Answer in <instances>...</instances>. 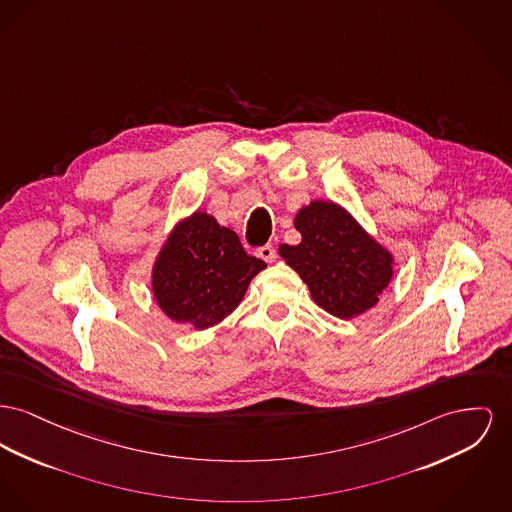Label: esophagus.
Segmentation results:
<instances>
[{"label":"esophagus","mask_w":512,"mask_h":512,"mask_svg":"<svg viewBox=\"0 0 512 512\" xmlns=\"http://www.w3.org/2000/svg\"><path fill=\"white\" fill-rule=\"evenodd\" d=\"M257 257H261L267 263H274L276 261V249L272 245H263L257 249Z\"/></svg>","instance_id":"esophagus-1"}]
</instances>
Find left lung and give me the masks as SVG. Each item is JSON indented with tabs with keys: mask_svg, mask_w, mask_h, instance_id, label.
<instances>
[{
	"mask_svg": "<svg viewBox=\"0 0 512 512\" xmlns=\"http://www.w3.org/2000/svg\"><path fill=\"white\" fill-rule=\"evenodd\" d=\"M294 226L300 243H282L278 253L300 274L319 307L338 319H354L377 305L391 282V251L332 201L301 207Z\"/></svg>",
	"mask_w": 512,
	"mask_h": 512,
	"instance_id": "1",
	"label": "left lung"
}]
</instances>
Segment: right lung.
Returning <instances> with one entry per match:
<instances>
[{"label":"right lung","instance_id":"1","mask_svg":"<svg viewBox=\"0 0 512 512\" xmlns=\"http://www.w3.org/2000/svg\"><path fill=\"white\" fill-rule=\"evenodd\" d=\"M267 269L240 238L207 212H193L174 226L152 267V294L176 323L205 331L228 317L249 282Z\"/></svg>","mask_w":512,"mask_h":512}]
</instances>
